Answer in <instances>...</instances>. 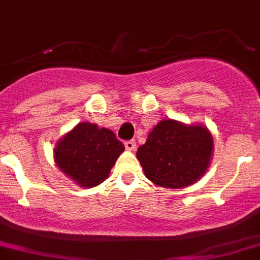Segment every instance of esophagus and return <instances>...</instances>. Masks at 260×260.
I'll return each instance as SVG.
<instances>
[{"mask_svg": "<svg viewBox=\"0 0 260 260\" xmlns=\"http://www.w3.org/2000/svg\"><path fill=\"white\" fill-rule=\"evenodd\" d=\"M124 146H125V149H128V151H135L136 149L135 141H125Z\"/></svg>", "mask_w": 260, "mask_h": 260, "instance_id": "esophagus-1", "label": "esophagus"}]
</instances>
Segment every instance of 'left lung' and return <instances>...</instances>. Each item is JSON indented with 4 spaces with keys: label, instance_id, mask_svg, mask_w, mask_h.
I'll return each mask as SVG.
<instances>
[{
    "label": "left lung",
    "instance_id": "8db88e82",
    "mask_svg": "<svg viewBox=\"0 0 260 260\" xmlns=\"http://www.w3.org/2000/svg\"><path fill=\"white\" fill-rule=\"evenodd\" d=\"M214 142L201 124L164 119L138 147L137 158L146 177L161 187L181 188L200 180L209 169Z\"/></svg>",
    "mask_w": 260,
    "mask_h": 260
}]
</instances>
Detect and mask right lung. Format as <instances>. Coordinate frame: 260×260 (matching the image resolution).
I'll list each match as a JSON object with an SVG mask.
<instances>
[{
    "instance_id": "right-lung-1",
    "label": "right lung",
    "mask_w": 260,
    "mask_h": 260,
    "mask_svg": "<svg viewBox=\"0 0 260 260\" xmlns=\"http://www.w3.org/2000/svg\"><path fill=\"white\" fill-rule=\"evenodd\" d=\"M124 145L107 128L81 122L57 141L56 166L81 187H94L109 176Z\"/></svg>"
}]
</instances>
